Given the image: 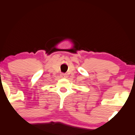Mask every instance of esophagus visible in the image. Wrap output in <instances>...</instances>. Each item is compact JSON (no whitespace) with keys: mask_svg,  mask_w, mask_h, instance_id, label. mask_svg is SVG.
I'll use <instances>...</instances> for the list:
<instances>
[{"mask_svg":"<svg viewBox=\"0 0 135 135\" xmlns=\"http://www.w3.org/2000/svg\"><path fill=\"white\" fill-rule=\"evenodd\" d=\"M61 77H62V78H66L67 77V74H61L60 75Z\"/></svg>","mask_w":135,"mask_h":135,"instance_id":"obj_1","label":"esophagus"}]
</instances>
